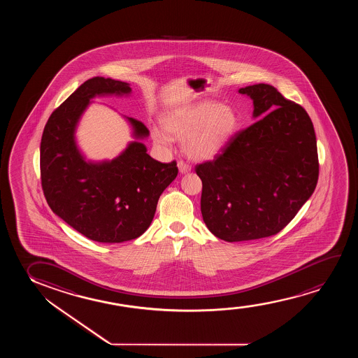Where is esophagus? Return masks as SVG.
I'll list each match as a JSON object with an SVG mask.
<instances>
[{
    "label": "esophagus",
    "mask_w": 358,
    "mask_h": 358,
    "mask_svg": "<svg viewBox=\"0 0 358 358\" xmlns=\"http://www.w3.org/2000/svg\"><path fill=\"white\" fill-rule=\"evenodd\" d=\"M177 166H178V170H180L181 173H188L192 170L191 165L186 164L185 162H177Z\"/></svg>",
    "instance_id": "obj_1"
}]
</instances>
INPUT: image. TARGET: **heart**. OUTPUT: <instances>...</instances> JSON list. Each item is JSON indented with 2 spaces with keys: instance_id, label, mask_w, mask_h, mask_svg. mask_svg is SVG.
Instances as JSON below:
<instances>
[{
  "instance_id": "b5f03b06",
  "label": "heart",
  "mask_w": 358,
  "mask_h": 358,
  "mask_svg": "<svg viewBox=\"0 0 358 358\" xmlns=\"http://www.w3.org/2000/svg\"><path fill=\"white\" fill-rule=\"evenodd\" d=\"M164 128L152 129L154 141L170 147L172 137L183 139V150L193 160H211L229 147L240 129L236 110L216 101H201L165 115Z\"/></svg>"
}]
</instances>
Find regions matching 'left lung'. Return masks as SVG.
I'll list each match as a JSON object with an SVG mask.
<instances>
[{"label": "left lung", "mask_w": 358, "mask_h": 358, "mask_svg": "<svg viewBox=\"0 0 358 358\" xmlns=\"http://www.w3.org/2000/svg\"><path fill=\"white\" fill-rule=\"evenodd\" d=\"M238 93L253 101L252 126L196 172L201 210L213 235L226 242L276 235L313 194L319 164L313 123L299 103L269 84Z\"/></svg>", "instance_id": "left-lung-1"}]
</instances>
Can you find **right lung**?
I'll return each instance as SVG.
<instances>
[{"mask_svg": "<svg viewBox=\"0 0 358 358\" xmlns=\"http://www.w3.org/2000/svg\"><path fill=\"white\" fill-rule=\"evenodd\" d=\"M129 84L94 77L51 113L40 144L41 186L51 210L89 240L121 243L152 224L162 192L176 178V162L154 160L141 141L148 128L126 117L134 141L113 160H87L76 131L95 96H128Z\"/></svg>", "mask_w": 358, "mask_h": 358, "instance_id": "obj_1", "label": "right lung"}]
</instances>
